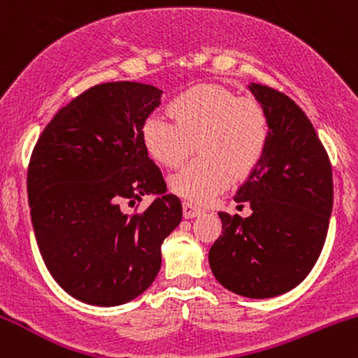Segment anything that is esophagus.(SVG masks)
I'll return each mask as SVG.
<instances>
[{"label": "esophagus", "instance_id": "esophagus-1", "mask_svg": "<svg viewBox=\"0 0 358 358\" xmlns=\"http://www.w3.org/2000/svg\"><path fill=\"white\" fill-rule=\"evenodd\" d=\"M203 210L192 202H183V217L185 219H193V217H199Z\"/></svg>", "mask_w": 358, "mask_h": 358}]
</instances>
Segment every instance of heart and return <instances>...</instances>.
<instances>
[{
    "mask_svg": "<svg viewBox=\"0 0 358 358\" xmlns=\"http://www.w3.org/2000/svg\"><path fill=\"white\" fill-rule=\"evenodd\" d=\"M170 109L173 117L159 110L146 117L143 143L156 162L175 168L199 141L196 153L203 158L170 178L171 190L190 202H210L266 153L269 117L257 101L241 99L220 85L200 84L176 96Z\"/></svg>",
    "mask_w": 358,
    "mask_h": 358,
    "instance_id": "obj_1",
    "label": "heart"
}]
</instances>
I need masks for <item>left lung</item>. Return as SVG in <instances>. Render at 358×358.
Returning <instances> with one entry per match:
<instances>
[{"mask_svg": "<svg viewBox=\"0 0 358 358\" xmlns=\"http://www.w3.org/2000/svg\"><path fill=\"white\" fill-rule=\"evenodd\" d=\"M248 89L268 113L269 143L234 196L252 213L242 219L219 212L222 236L208 264L225 289L264 299L296 287L318 261L334 208V178L327 151L296 102L268 85L250 82Z\"/></svg>", "mask_w": 358, "mask_h": 358, "instance_id": "8db88e82", "label": "left lung"}]
</instances>
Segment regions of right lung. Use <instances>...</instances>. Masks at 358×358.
I'll use <instances>...</instances> for the list:
<instances>
[{
    "instance_id": "add662e5",
    "label": "right lung",
    "mask_w": 358,
    "mask_h": 358,
    "mask_svg": "<svg viewBox=\"0 0 358 358\" xmlns=\"http://www.w3.org/2000/svg\"><path fill=\"white\" fill-rule=\"evenodd\" d=\"M163 90L139 82L94 85L62 108L36 141L28 203L45 266L65 293L119 306L145 293L162 268V244L182 222L148 156L143 124ZM157 199L143 214L124 204Z\"/></svg>"
}]
</instances>
